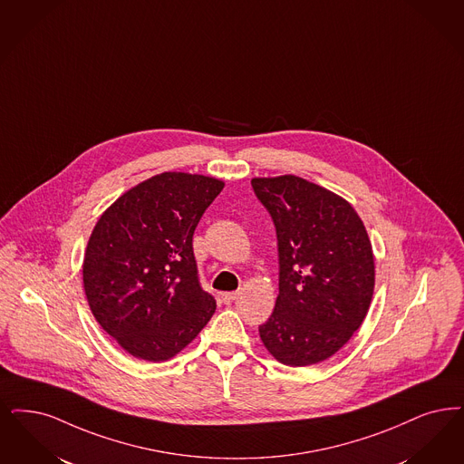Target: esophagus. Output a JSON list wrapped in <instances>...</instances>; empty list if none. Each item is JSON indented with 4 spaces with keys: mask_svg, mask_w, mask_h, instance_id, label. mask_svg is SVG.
I'll return each instance as SVG.
<instances>
[{
    "mask_svg": "<svg viewBox=\"0 0 464 464\" xmlns=\"http://www.w3.org/2000/svg\"><path fill=\"white\" fill-rule=\"evenodd\" d=\"M237 297H238V292H224V304H231L233 300H237Z\"/></svg>",
    "mask_w": 464,
    "mask_h": 464,
    "instance_id": "1",
    "label": "esophagus"
}]
</instances>
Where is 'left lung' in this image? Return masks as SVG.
Instances as JSON below:
<instances>
[{
  "instance_id": "8db88e82",
  "label": "left lung",
  "mask_w": 464,
  "mask_h": 464,
  "mask_svg": "<svg viewBox=\"0 0 464 464\" xmlns=\"http://www.w3.org/2000/svg\"><path fill=\"white\" fill-rule=\"evenodd\" d=\"M252 188L278 237L279 294L260 340L286 366L317 364L353 338L370 311L368 231L345 198L294 174L254 178Z\"/></svg>"
}]
</instances>
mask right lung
<instances>
[{"label":"right lung","mask_w":464,"mask_h":464,"mask_svg":"<svg viewBox=\"0 0 464 464\" xmlns=\"http://www.w3.org/2000/svg\"><path fill=\"white\" fill-rule=\"evenodd\" d=\"M224 181L162 172L121 195L88 241L82 283L98 324L126 353L162 362L216 313L202 290L193 233Z\"/></svg>","instance_id":"1"}]
</instances>
